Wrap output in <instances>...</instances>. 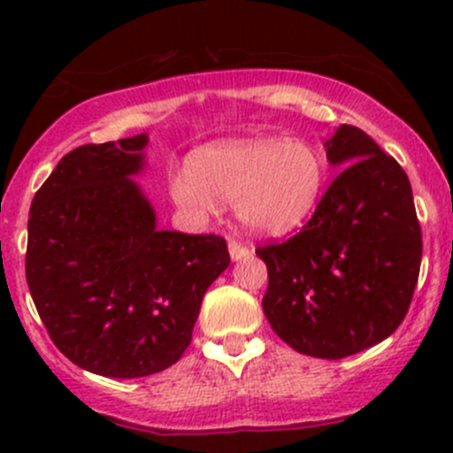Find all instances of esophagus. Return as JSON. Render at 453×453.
Here are the masks:
<instances>
[{"label":"esophagus","instance_id":"obj_1","mask_svg":"<svg viewBox=\"0 0 453 453\" xmlns=\"http://www.w3.org/2000/svg\"><path fill=\"white\" fill-rule=\"evenodd\" d=\"M227 252H230V258L234 260V263H236V260H243V258H248V256L252 254V252H250L248 248H245V245H241V243H234V241H232V243L227 245Z\"/></svg>","mask_w":453,"mask_h":453}]
</instances>
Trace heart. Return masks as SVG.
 <instances>
[{
	"instance_id": "1",
	"label": "heart",
	"mask_w": 453,
	"mask_h": 453,
	"mask_svg": "<svg viewBox=\"0 0 453 453\" xmlns=\"http://www.w3.org/2000/svg\"><path fill=\"white\" fill-rule=\"evenodd\" d=\"M326 164L304 140L232 138L201 146L188 168L168 177L173 203L190 219H208L221 201L236 205L241 223L258 236L298 230L318 208Z\"/></svg>"
}]
</instances>
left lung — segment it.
<instances>
[{"label": "left lung", "instance_id": "1", "mask_svg": "<svg viewBox=\"0 0 453 453\" xmlns=\"http://www.w3.org/2000/svg\"><path fill=\"white\" fill-rule=\"evenodd\" d=\"M340 175L311 221L256 250L269 273L263 311L273 333L318 359L362 353L403 322L421 267L412 186L368 134L340 125L324 138Z\"/></svg>", "mask_w": 453, "mask_h": 453}]
</instances>
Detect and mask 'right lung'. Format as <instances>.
Returning <instances> with one entry per match:
<instances>
[{
  "mask_svg": "<svg viewBox=\"0 0 453 453\" xmlns=\"http://www.w3.org/2000/svg\"><path fill=\"white\" fill-rule=\"evenodd\" d=\"M149 135L67 153L32 199L26 278L50 337L76 366L135 379L193 340L226 241L159 230L138 177Z\"/></svg>",
  "mask_w": 453,
  "mask_h": 453,
  "instance_id": "right-lung-1",
  "label": "right lung"
}]
</instances>
